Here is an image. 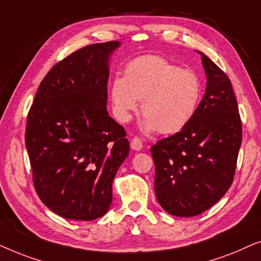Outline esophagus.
Instances as JSON below:
<instances>
[{
  "instance_id": "1",
  "label": "esophagus",
  "mask_w": 261,
  "mask_h": 261,
  "mask_svg": "<svg viewBox=\"0 0 261 261\" xmlns=\"http://www.w3.org/2000/svg\"><path fill=\"white\" fill-rule=\"evenodd\" d=\"M130 147L131 149H134V150H141L142 148H143V143H142V141L140 140L138 137H135L131 140V143H130Z\"/></svg>"
}]
</instances>
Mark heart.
I'll list each match as a JSON object with an SVG mask.
<instances>
[{"label":"heart","instance_id":"obj_1","mask_svg":"<svg viewBox=\"0 0 261 261\" xmlns=\"http://www.w3.org/2000/svg\"><path fill=\"white\" fill-rule=\"evenodd\" d=\"M201 98L199 76L181 69L161 56H142L128 62L124 77L116 76L110 86L114 116L127 123L142 101L144 133L168 135L182 130L192 120Z\"/></svg>","mask_w":261,"mask_h":261}]
</instances>
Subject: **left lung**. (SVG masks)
<instances>
[{"instance_id":"left-lung-1","label":"left lung","mask_w":261,"mask_h":261,"mask_svg":"<svg viewBox=\"0 0 261 261\" xmlns=\"http://www.w3.org/2000/svg\"><path fill=\"white\" fill-rule=\"evenodd\" d=\"M205 94L182 130L152 145L155 193L163 210L192 217L215 205L230 187L242 141L231 82L203 52Z\"/></svg>"}]
</instances>
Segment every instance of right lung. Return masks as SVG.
Listing matches in <instances>:
<instances>
[{
    "instance_id": "1",
    "label": "right lung",
    "mask_w": 261,
    "mask_h": 261,
    "mask_svg": "<svg viewBox=\"0 0 261 261\" xmlns=\"http://www.w3.org/2000/svg\"><path fill=\"white\" fill-rule=\"evenodd\" d=\"M119 41L85 46L58 62L27 116L33 184L48 209L92 221L109 211L112 182L128 155L124 127L107 112L111 55Z\"/></svg>"
}]
</instances>
